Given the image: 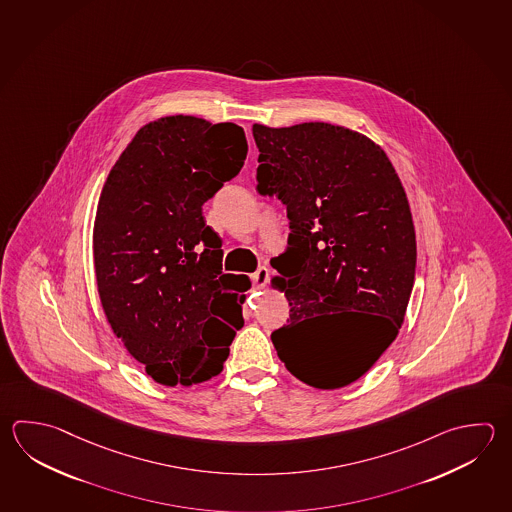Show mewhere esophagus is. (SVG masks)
Returning <instances> with one entry per match:
<instances>
[{"mask_svg": "<svg viewBox=\"0 0 512 512\" xmlns=\"http://www.w3.org/2000/svg\"><path fill=\"white\" fill-rule=\"evenodd\" d=\"M268 275H270V273H268V268H264V266L251 275V280H253V284H255V288H257V290H262V288L266 286V282H268Z\"/></svg>", "mask_w": 512, "mask_h": 512, "instance_id": "esophagus-1", "label": "esophagus"}]
</instances>
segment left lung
I'll return each instance as SVG.
<instances>
[{
  "mask_svg": "<svg viewBox=\"0 0 512 512\" xmlns=\"http://www.w3.org/2000/svg\"><path fill=\"white\" fill-rule=\"evenodd\" d=\"M251 130L261 152L257 188L286 204L290 219V248L271 261L290 319L271 342L300 382L349 386L391 346L413 290L415 224L404 186L386 152L346 126Z\"/></svg>",
  "mask_w": 512,
  "mask_h": 512,
  "instance_id": "obj_1",
  "label": "left lung"
}]
</instances>
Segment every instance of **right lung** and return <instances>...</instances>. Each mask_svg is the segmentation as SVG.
Wrapping results in <instances>:
<instances>
[{
  "label": "right lung",
  "instance_id": "1",
  "mask_svg": "<svg viewBox=\"0 0 512 512\" xmlns=\"http://www.w3.org/2000/svg\"><path fill=\"white\" fill-rule=\"evenodd\" d=\"M244 130L193 116L139 128L108 174L94 221L97 291L110 328L163 386L217 377L242 328L237 275L203 204L241 172Z\"/></svg>",
  "mask_w": 512,
  "mask_h": 512
}]
</instances>
